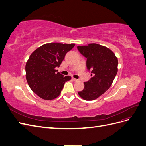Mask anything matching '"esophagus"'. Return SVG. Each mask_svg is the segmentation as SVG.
I'll return each instance as SVG.
<instances>
[{
	"label": "esophagus",
	"mask_w": 146,
	"mask_h": 146,
	"mask_svg": "<svg viewBox=\"0 0 146 146\" xmlns=\"http://www.w3.org/2000/svg\"><path fill=\"white\" fill-rule=\"evenodd\" d=\"M72 80H73V81H74V82H77L78 80H77V79H76V78H72Z\"/></svg>",
	"instance_id": "34e87169"
}]
</instances>
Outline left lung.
<instances>
[{
	"instance_id": "obj_1",
	"label": "left lung",
	"mask_w": 146,
	"mask_h": 146,
	"mask_svg": "<svg viewBox=\"0 0 146 146\" xmlns=\"http://www.w3.org/2000/svg\"><path fill=\"white\" fill-rule=\"evenodd\" d=\"M77 48L87 58V69L92 76L78 94L85 100H95L111 86L117 73V58L110 48L96 43L78 46Z\"/></svg>"
}]
</instances>
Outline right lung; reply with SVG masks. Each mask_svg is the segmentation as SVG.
Returning <instances> with one entry per match:
<instances>
[{
	"mask_svg": "<svg viewBox=\"0 0 146 146\" xmlns=\"http://www.w3.org/2000/svg\"><path fill=\"white\" fill-rule=\"evenodd\" d=\"M75 44H45L30 55L25 65L26 79L30 89L39 98L50 100L58 97L65 82L71 79L56 72L66 53Z\"/></svg>",
	"mask_w": 146,
	"mask_h": 146,
	"instance_id": "1",
	"label": "right lung"
}]
</instances>
